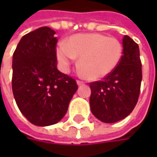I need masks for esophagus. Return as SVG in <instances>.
<instances>
[{"instance_id":"34e87169","label":"esophagus","mask_w":157,"mask_h":157,"mask_svg":"<svg viewBox=\"0 0 157 157\" xmlns=\"http://www.w3.org/2000/svg\"><path fill=\"white\" fill-rule=\"evenodd\" d=\"M77 83H78V86H81V85H84V83H85V82L82 81V80H78Z\"/></svg>"}]
</instances>
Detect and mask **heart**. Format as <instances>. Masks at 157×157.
Masks as SVG:
<instances>
[{"label": "heart", "instance_id": "heart-1", "mask_svg": "<svg viewBox=\"0 0 157 157\" xmlns=\"http://www.w3.org/2000/svg\"><path fill=\"white\" fill-rule=\"evenodd\" d=\"M122 45L114 37L98 33L78 34L71 36L65 44L57 47L58 60L68 67L79 57L78 68L90 79H98L111 73L122 57Z\"/></svg>", "mask_w": 157, "mask_h": 157}]
</instances>
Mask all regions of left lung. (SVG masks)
Wrapping results in <instances>:
<instances>
[{
  "instance_id": "1",
  "label": "left lung",
  "mask_w": 157,
  "mask_h": 157,
  "mask_svg": "<svg viewBox=\"0 0 157 157\" xmlns=\"http://www.w3.org/2000/svg\"><path fill=\"white\" fill-rule=\"evenodd\" d=\"M122 57L116 68L102 80L91 82V111L105 123L126 118L139 99L142 83V62L139 46L128 36L122 39Z\"/></svg>"
}]
</instances>
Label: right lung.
I'll return each mask as SVG.
<instances>
[{
    "instance_id": "add662e5",
    "label": "right lung",
    "mask_w": 157,
    "mask_h": 157,
    "mask_svg": "<svg viewBox=\"0 0 157 157\" xmlns=\"http://www.w3.org/2000/svg\"><path fill=\"white\" fill-rule=\"evenodd\" d=\"M55 33L38 28L21 37L13 54L15 102L29 122L41 127L61 121L78 90L75 78L57 70Z\"/></svg>"
}]
</instances>
